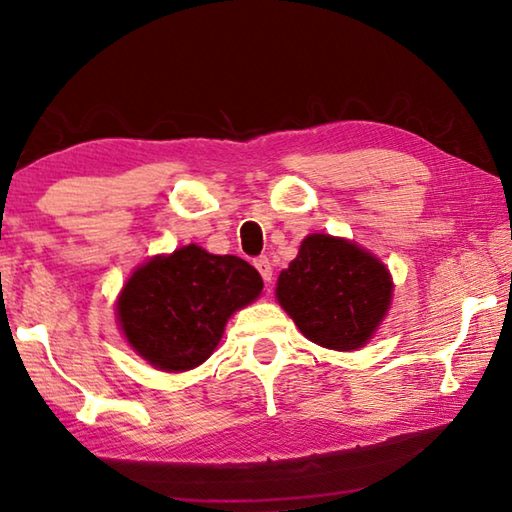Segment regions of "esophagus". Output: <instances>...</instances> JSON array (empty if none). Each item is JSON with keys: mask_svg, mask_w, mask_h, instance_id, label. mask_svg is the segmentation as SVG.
Wrapping results in <instances>:
<instances>
[{"mask_svg": "<svg viewBox=\"0 0 512 512\" xmlns=\"http://www.w3.org/2000/svg\"><path fill=\"white\" fill-rule=\"evenodd\" d=\"M253 264H255V268L259 271V275H262V280H264V282H271V280H273V266H271V259H268L266 255H262V257H257Z\"/></svg>", "mask_w": 512, "mask_h": 512, "instance_id": "esophagus-1", "label": "esophagus"}]
</instances>
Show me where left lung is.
Here are the masks:
<instances>
[{
    "label": "left lung",
    "instance_id": "8db88e82",
    "mask_svg": "<svg viewBox=\"0 0 512 512\" xmlns=\"http://www.w3.org/2000/svg\"><path fill=\"white\" fill-rule=\"evenodd\" d=\"M393 282L386 266L357 244L329 235L302 241L277 277V300L309 341L357 350L386 316Z\"/></svg>",
    "mask_w": 512,
    "mask_h": 512
}]
</instances>
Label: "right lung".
Returning <instances> with one entry per match:
<instances>
[{
	"mask_svg": "<svg viewBox=\"0 0 512 512\" xmlns=\"http://www.w3.org/2000/svg\"><path fill=\"white\" fill-rule=\"evenodd\" d=\"M262 289V275L241 257L189 244L137 268L117 314L137 354L160 370L180 372L210 357L228 318Z\"/></svg>",
	"mask_w": 512,
	"mask_h": 512,
	"instance_id": "right-lung-1",
	"label": "right lung"
}]
</instances>
